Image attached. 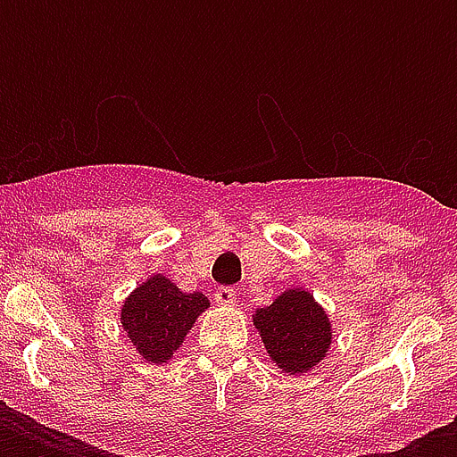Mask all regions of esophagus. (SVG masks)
<instances>
[{
	"instance_id": "obj_1",
	"label": "esophagus",
	"mask_w": 457,
	"mask_h": 457,
	"mask_svg": "<svg viewBox=\"0 0 457 457\" xmlns=\"http://www.w3.org/2000/svg\"><path fill=\"white\" fill-rule=\"evenodd\" d=\"M213 299H215V303L232 305V303H237V292L232 289V287H220V289H215Z\"/></svg>"
}]
</instances>
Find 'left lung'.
I'll list each match as a JSON object with an SVG mask.
<instances>
[{"label":"left lung","instance_id":"left-lung-1","mask_svg":"<svg viewBox=\"0 0 457 457\" xmlns=\"http://www.w3.org/2000/svg\"><path fill=\"white\" fill-rule=\"evenodd\" d=\"M253 325L270 361L287 375H301L320 365L332 346L334 334L325 308L305 289H287L270 305L258 308Z\"/></svg>","mask_w":457,"mask_h":457}]
</instances>
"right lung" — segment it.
I'll list each match as a JSON object with an SVG mask.
<instances>
[{"label": "right lung", "mask_w": 457, "mask_h": 457, "mask_svg": "<svg viewBox=\"0 0 457 457\" xmlns=\"http://www.w3.org/2000/svg\"><path fill=\"white\" fill-rule=\"evenodd\" d=\"M208 305L201 292H179L165 275H152L125 299L120 325L139 358L163 365L182 346L187 332Z\"/></svg>", "instance_id": "add662e5"}]
</instances>
